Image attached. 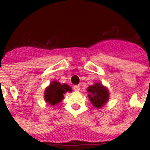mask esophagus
<instances>
[{
	"mask_svg": "<svg viewBox=\"0 0 150 150\" xmlns=\"http://www.w3.org/2000/svg\"><path fill=\"white\" fill-rule=\"evenodd\" d=\"M73 89H74V90H75V92H79L80 90V86H75Z\"/></svg>",
	"mask_w": 150,
	"mask_h": 150,
	"instance_id": "1",
	"label": "esophagus"
}]
</instances>
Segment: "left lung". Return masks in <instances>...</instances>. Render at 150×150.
Wrapping results in <instances>:
<instances>
[{
    "label": "left lung",
    "instance_id": "8db88e82",
    "mask_svg": "<svg viewBox=\"0 0 150 150\" xmlns=\"http://www.w3.org/2000/svg\"><path fill=\"white\" fill-rule=\"evenodd\" d=\"M87 92L89 93L88 96L89 100L96 108H100L103 107L107 102L109 98L108 90L100 83H96L93 86H90L87 89Z\"/></svg>",
    "mask_w": 150,
    "mask_h": 150
}]
</instances>
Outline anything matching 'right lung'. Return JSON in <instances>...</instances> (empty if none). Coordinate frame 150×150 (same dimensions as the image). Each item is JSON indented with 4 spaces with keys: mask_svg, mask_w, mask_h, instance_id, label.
Wrapping results in <instances>:
<instances>
[{
    "mask_svg": "<svg viewBox=\"0 0 150 150\" xmlns=\"http://www.w3.org/2000/svg\"><path fill=\"white\" fill-rule=\"evenodd\" d=\"M67 92H71V88L68 85L52 82L46 89L44 99L48 103L54 106L63 100L64 94Z\"/></svg>",
    "mask_w": 150,
    "mask_h": 150,
    "instance_id": "obj_1",
    "label": "right lung"
}]
</instances>
